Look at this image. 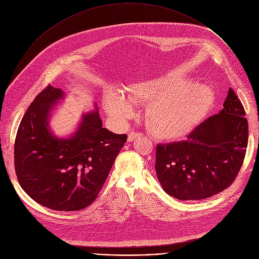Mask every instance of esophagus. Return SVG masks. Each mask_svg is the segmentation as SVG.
I'll return each mask as SVG.
<instances>
[{"instance_id": "esophagus-1", "label": "esophagus", "mask_w": 259, "mask_h": 259, "mask_svg": "<svg viewBox=\"0 0 259 259\" xmlns=\"http://www.w3.org/2000/svg\"><path fill=\"white\" fill-rule=\"evenodd\" d=\"M140 136H141V134H139V133L131 132V133H129V134H128V141H129V142L134 141L136 138H138V137H140Z\"/></svg>"}]
</instances>
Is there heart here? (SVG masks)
<instances>
[{
  "label": "heart",
  "instance_id": "b5f03b06",
  "mask_svg": "<svg viewBox=\"0 0 259 259\" xmlns=\"http://www.w3.org/2000/svg\"><path fill=\"white\" fill-rule=\"evenodd\" d=\"M213 100L207 85H188L175 76L143 80L127 87L124 93L109 90L103 96L107 114L116 121L130 118L134 104L146 102V128L162 140H177L190 134L205 118Z\"/></svg>",
  "mask_w": 259,
  "mask_h": 259
}]
</instances>
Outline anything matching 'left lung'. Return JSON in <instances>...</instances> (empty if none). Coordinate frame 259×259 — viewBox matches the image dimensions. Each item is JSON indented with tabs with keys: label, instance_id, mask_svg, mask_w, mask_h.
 <instances>
[{
	"label": "left lung",
	"instance_id": "obj_1",
	"mask_svg": "<svg viewBox=\"0 0 259 259\" xmlns=\"http://www.w3.org/2000/svg\"><path fill=\"white\" fill-rule=\"evenodd\" d=\"M231 88L219 114L209 117L187 140L158 144L156 172L163 190L178 200H203L229 188L246 155L248 122Z\"/></svg>",
	"mask_w": 259,
	"mask_h": 259
}]
</instances>
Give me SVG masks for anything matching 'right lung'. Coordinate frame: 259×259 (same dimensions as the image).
Returning a JSON list of instances; mask_svg holds the SVG:
<instances>
[{
	"instance_id": "obj_1",
	"label": "right lung",
	"mask_w": 259,
	"mask_h": 259,
	"mask_svg": "<svg viewBox=\"0 0 259 259\" xmlns=\"http://www.w3.org/2000/svg\"><path fill=\"white\" fill-rule=\"evenodd\" d=\"M63 97L62 90L49 85L31 102L17 130L14 166L22 190L36 203L77 211L96 199L127 135L102 128L95 105L70 137L54 136L49 118Z\"/></svg>"
}]
</instances>
